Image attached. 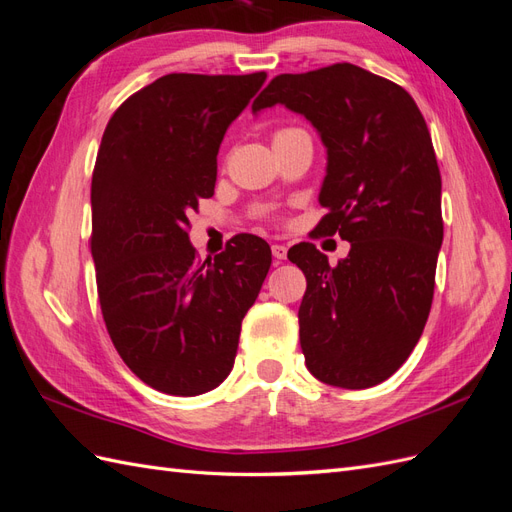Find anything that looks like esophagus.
<instances>
[{"label":"esophagus","mask_w":512,"mask_h":512,"mask_svg":"<svg viewBox=\"0 0 512 512\" xmlns=\"http://www.w3.org/2000/svg\"><path fill=\"white\" fill-rule=\"evenodd\" d=\"M271 252H273L275 260H286V254H288V247H286V245H282V243H275V245L271 247Z\"/></svg>","instance_id":"34e87169"}]
</instances>
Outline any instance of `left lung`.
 I'll use <instances>...</instances> for the list:
<instances>
[{
	"mask_svg": "<svg viewBox=\"0 0 512 512\" xmlns=\"http://www.w3.org/2000/svg\"><path fill=\"white\" fill-rule=\"evenodd\" d=\"M284 104L327 149L316 230L350 243L329 265L314 243L288 250L307 280L299 337L312 376L339 389L391 378L421 339L442 247V179L427 123L404 87L354 64L280 74L252 113Z\"/></svg>",
	"mask_w": 512,
	"mask_h": 512,
	"instance_id": "1",
	"label": "left lung"
}]
</instances>
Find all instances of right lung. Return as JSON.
Segmentation results:
<instances>
[{"instance_id":"right-lung-1","label":"right lung","mask_w":512,"mask_h":512,"mask_svg":"<svg viewBox=\"0 0 512 512\" xmlns=\"http://www.w3.org/2000/svg\"><path fill=\"white\" fill-rule=\"evenodd\" d=\"M265 79L166 74L123 102L102 136L91 177L102 316L123 363L166 395L226 380L271 267L256 235L232 237L205 262L188 235V213L213 196L222 138Z\"/></svg>"}]
</instances>
